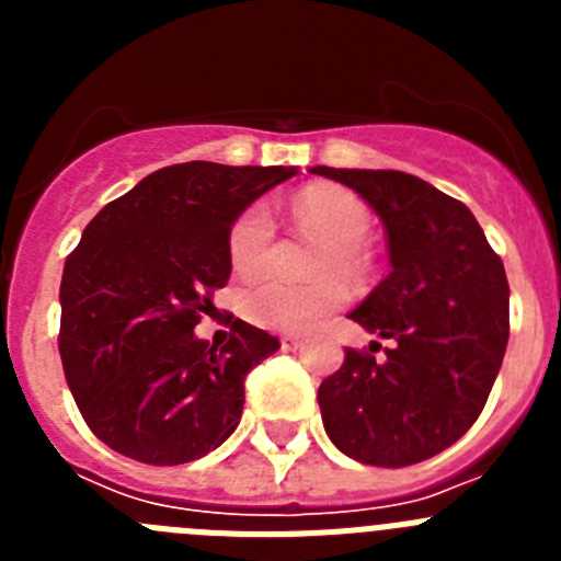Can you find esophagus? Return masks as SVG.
Instances as JSON below:
<instances>
[{
  "mask_svg": "<svg viewBox=\"0 0 561 561\" xmlns=\"http://www.w3.org/2000/svg\"><path fill=\"white\" fill-rule=\"evenodd\" d=\"M280 348L284 351H297V348H304V340L300 336H280Z\"/></svg>",
  "mask_w": 561,
  "mask_h": 561,
  "instance_id": "obj_1",
  "label": "esophagus"
}]
</instances>
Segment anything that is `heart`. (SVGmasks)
I'll return each instance as SVG.
<instances>
[{
  "mask_svg": "<svg viewBox=\"0 0 561 561\" xmlns=\"http://www.w3.org/2000/svg\"><path fill=\"white\" fill-rule=\"evenodd\" d=\"M291 216L300 227L320 232L329 241V250L320 255L317 272L329 275L309 286L284 284L277 277H264L241 295V311L250 323L270 331L304 334L320 325L329 314L348 304L351 289L342 275H359L365 270V241L370 236L368 205L336 185H311L291 199ZM275 221L264 205L247 207L230 227L227 255L238 275H255L266 264Z\"/></svg>",
  "mask_w": 561,
  "mask_h": 561,
  "instance_id": "1",
  "label": "heart"
}]
</instances>
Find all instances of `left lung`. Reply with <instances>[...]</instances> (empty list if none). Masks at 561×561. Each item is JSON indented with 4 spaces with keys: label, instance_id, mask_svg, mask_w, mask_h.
Listing matches in <instances>:
<instances>
[{
    "label": "left lung",
    "instance_id": "left-lung-1",
    "mask_svg": "<svg viewBox=\"0 0 561 561\" xmlns=\"http://www.w3.org/2000/svg\"><path fill=\"white\" fill-rule=\"evenodd\" d=\"M311 173L374 207L393 266L348 314L390 348L385 359L345 351L342 368L317 390L323 427L359 463H421L453 447L492 393L508 345L503 261L463 202L413 173L329 165Z\"/></svg>",
    "mask_w": 561,
    "mask_h": 561
}]
</instances>
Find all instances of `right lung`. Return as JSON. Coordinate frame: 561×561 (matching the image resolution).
<instances>
[{
    "label": "right lung",
    "instance_id": "right-lung-1",
    "mask_svg": "<svg viewBox=\"0 0 561 561\" xmlns=\"http://www.w3.org/2000/svg\"><path fill=\"white\" fill-rule=\"evenodd\" d=\"M295 173L168 165L87 225L64 264L58 351L83 421L114 453L187 463L238 427L247 374L280 342L244 320H232L221 348L193 329L230 280L232 221Z\"/></svg>",
    "mask_w": 561,
    "mask_h": 561
}]
</instances>
